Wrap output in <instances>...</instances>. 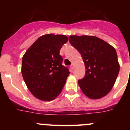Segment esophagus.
Here are the masks:
<instances>
[{
  "label": "esophagus",
  "mask_w": 130,
  "mask_h": 130,
  "mask_svg": "<svg viewBox=\"0 0 130 130\" xmlns=\"http://www.w3.org/2000/svg\"><path fill=\"white\" fill-rule=\"evenodd\" d=\"M70 68H71L72 70H73V68H74V64L73 63H72L71 65H70Z\"/></svg>",
  "instance_id": "1"
}]
</instances>
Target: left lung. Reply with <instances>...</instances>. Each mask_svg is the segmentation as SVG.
Returning a JSON list of instances; mask_svg holds the SVG:
<instances>
[{
    "label": "left lung",
    "mask_w": 130,
    "mask_h": 130,
    "mask_svg": "<svg viewBox=\"0 0 130 130\" xmlns=\"http://www.w3.org/2000/svg\"><path fill=\"white\" fill-rule=\"evenodd\" d=\"M69 41L85 64V76L78 80L82 92L91 99L103 97L114 86L120 70L115 48L95 36L71 35Z\"/></svg>",
    "instance_id": "obj_1"
}]
</instances>
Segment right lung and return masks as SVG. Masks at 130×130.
<instances>
[{
  "label": "right lung",
  "mask_w": 130,
  "mask_h": 130,
  "mask_svg": "<svg viewBox=\"0 0 130 130\" xmlns=\"http://www.w3.org/2000/svg\"><path fill=\"white\" fill-rule=\"evenodd\" d=\"M63 35L46 34L39 37L22 57L21 73L27 87L34 96L51 101L62 92L70 71L62 65L59 54L68 41Z\"/></svg>",
  "instance_id": "obj_1"
}]
</instances>
